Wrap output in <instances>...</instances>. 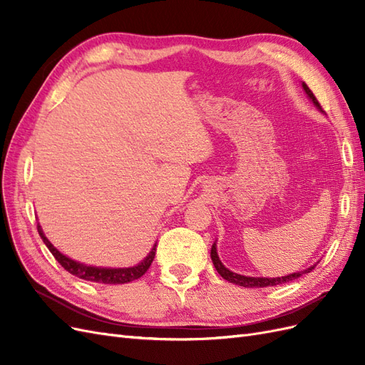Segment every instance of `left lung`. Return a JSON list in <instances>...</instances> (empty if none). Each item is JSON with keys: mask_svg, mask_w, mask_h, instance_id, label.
I'll return each instance as SVG.
<instances>
[{"mask_svg": "<svg viewBox=\"0 0 365 365\" xmlns=\"http://www.w3.org/2000/svg\"><path fill=\"white\" fill-rule=\"evenodd\" d=\"M303 90L306 91L307 97L311 98V101L314 102V105L319 109V111H323L322 105H319V102L317 101V97L314 96V93L309 90V86L303 82ZM210 256H212V260H213V264L216 271L222 275V279L228 280L230 283H235V284H239V286H244V288H267V286H277V284H282V283H288V282H292L298 277H302L303 274L306 272H311L317 264H312V267L306 268L304 271H298V272H292L289 275H283V277H274V279H268V277H247V275H240V274H236L233 271H230L228 268H225L222 262L219 260V256H217V251H216V244H213L212 247V252H210Z\"/></svg>", "mask_w": 365, "mask_h": 365, "instance_id": "left-lung-1", "label": "left lung"}]
</instances>
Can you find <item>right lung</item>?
<instances>
[{"label":"right lung","mask_w":365,"mask_h":365,"mask_svg":"<svg viewBox=\"0 0 365 365\" xmlns=\"http://www.w3.org/2000/svg\"><path fill=\"white\" fill-rule=\"evenodd\" d=\"M38 233L41 239L43 240V244L47 245L50 252L54 256L63 269H67L70 274L76 275V277L88 280V282H94V283H105V284H121V283H129L140 279L143 274H145L150 263L153 262V257H155V251L157 245H153L152 251L148 254V257L143 260L141 263L135 264V267L130 268H101V267H88V264L76 262L67 256H63L62 252H59L56 248L51 245V242L43 235V231L41 225L38 224Z\"/></svg>","instance_id":"1"}]
</instances>
